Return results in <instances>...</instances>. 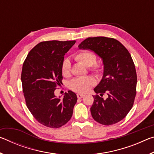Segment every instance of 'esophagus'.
<instances>
[{
  "label": "esophagus",
  "instance_id": "34e87169",
  "mask_svg": "<svg viewBox=\"0 0 154 154\" xmlns=\"http://www.w3.org/2000/svg\"><path fill=\"white\" fill-rule=\"evenodd\" d=\"M77 96L78 98H82L83 97V95L82 94H77Z\"/></svg>",
  "mask_w": 154,
  "mask_h": 154
}]
</instances>
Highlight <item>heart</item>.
I'll use <instances>...</instances> for the list:
<instances>
[{
    "label": "heart",
    "instance_id": "obj_1",
    "mask_svg": "<svg viewBox=\"0 0 154 154\" xmlns=\"http://www.w3.org/2000/svg\"><path fill=\"white\" fill-rule=\"evenodd\" d=\"M75 59L85 66L90 67V71L97 75H101L104 71V64L96 62V55L89 50H82L75 54ZM71 64L69 59L63 60L61 65V71L64 76H69L71 73ZM96 84V81L92 77H77L71 81L69 88L78 93H85Z\"/></svg>",
    "mask_w": 154,
    "mask_h": 154
}]
</instances>
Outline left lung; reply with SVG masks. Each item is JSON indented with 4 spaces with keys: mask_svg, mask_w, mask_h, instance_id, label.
I'll list each match as a JSON object with an SVG mask.
<instances>
[{
    "mask_svg": "<svg viewBox=\"0 0 154 154\" xmlns=\"http://www.w3.org/2000/svg\"><path fill=\"white\" fill-rule=\"evenodd\" d=\"M79 48L94 51L104 64L103 79L94 89L100 96H93V119L105 126L118 123L132 109L137 94V72L129 51L118 40L105 36L88 38ZM105 93L106 99L102 98Z\"/></svg>",
    "mask_w": 154,
    "mask_h": 154,
    "instance_id": "left-lung-1",
    "label": "left lung"
}]
</instances>
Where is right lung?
<instances>
[{
	"label": "right lung",
	"mask_w": 154,
	"mask_h": 154,
	"mask_svg": "<svg viewBox=\"0 0 154 154\" xmlns=\"http://www.w3.org/2000/svg\"><path fill=\"white\" fill-rule=\"evenodd\" d=\"M75 41H48L31 49L23 64L21 80L26 104L36 120L58 128L71 119L77 97L72 91L62 99L54 91L62 80V62Z\"/></svg>",
	"instance_id": "add662e5"
}]
</instances>
